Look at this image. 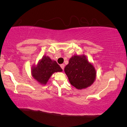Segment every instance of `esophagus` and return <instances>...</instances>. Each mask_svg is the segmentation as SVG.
<instances>
[{"label":"esophagus","mask_w":127,"mask_h":127,"mask_svg":"<svg viewBox=\"0 0 127 127\" xmlns=\"http://www.w3.org/2000/svg\"><path fill=\"white\" fill-rule=\"evenodd\" d=\"M60 66H61V67L62 70L64 69V67H65V65H64V64H61V65H60Z\"/></svg>","instance_id":"obj_1"}]
</instances>
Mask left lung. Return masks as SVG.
Segmentation results:
<instances>
[{
  "instance_id": "left-lung-1",
  "label": "left lung",
  "mask_w": 127,
  "mask_h": 127,
  "mask_svg": "<svg viewBox=\"0 0 127 127\" xmlns=\"http://www.w3.org/2000/svg\"><path fill=\"white\" fill-rule=\"evenodd\" d=\"M64 71L70 84L78 90L89 87L96 80L94 66L84 55L72 56Z\"/></svg>"
}]
</instances>
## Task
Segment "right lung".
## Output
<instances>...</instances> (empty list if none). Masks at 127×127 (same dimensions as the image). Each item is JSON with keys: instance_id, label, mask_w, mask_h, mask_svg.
I'll list each match as a JSON object with an SVG mask.
<instances>
[{"instance_id": "obj_1", "label": "right lung", "mask_w": 127, "mask_h": 127, "mask_svg": "<svg viewBox=\"0 0 127 127\" xmlns=\"http://www.w3.org/2000/svg\"><path fill=\"white\" fill-rule=\"evenodd\" d=\"M62 69L56 61L51 60L48 56H43L36 65L31 67L33 78L41 85H46L55 72H62Z\"/></svg>"}]
</instances>
